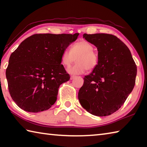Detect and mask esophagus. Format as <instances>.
Wrapping results in <instances>:
<instances>
[{
  "label": "esophagus",
  "instance_id": "esophagus-1",
  "mask_svg": "<svg viewBox=\"0 0 147 147\" xmlns=\"http://www.w3.org/2000/svg\"><path fill=\"white\" fill-rule=\"evenodd\" d=\"M74 78H76L75 76H71V80H73Z\"/></svg>",
  "mask_w": 147,
  "mask_h": 147
}]
</instances>
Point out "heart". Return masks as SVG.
<instances>
[{"mask_svg":"<svg viewBox=\"0 0 147 147\" xmlns=\"http://www.w3.org/2000/svg\"><path fill=\"white\" fill-rule=\"evenodd\" d=\"M76 59L77 63L69 68L68 72L72 74H80L86 70L93 71L97 67L99 55L94 50L93 45L86 40H81L73 44L71 50H65L61 57L62 63L67 67H70Z\"/></svg>","mask_w":147,"mask_h":147,"instance_id":"b5f03b06","label":"heart"}]
</instances>
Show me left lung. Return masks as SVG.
I'll list each match as a JSON object with an SVG mask.
<instances>
[{"instance_id": "obj_1", "label": "left lung", "mask_w": 147, "mask_h": 147, "mask_svg": "<svg viewBox=\"0 0 147 147\" xmlns=\"http://www.w3.org/2000/svg\"><path fill=\"white\" fill-rule=\"evenodd\" d=\"M83 38L97 47L99 61L84 78L78 100L92 115L108 116L123 105L133 90L137 66L128 47L115 36L84 34Z\"/></svg>"}]
</instances>
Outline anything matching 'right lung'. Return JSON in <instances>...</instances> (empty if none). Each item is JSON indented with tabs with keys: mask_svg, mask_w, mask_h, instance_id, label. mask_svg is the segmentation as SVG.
<instances>
[{
	"mask_svg": "<svg viewBox=\"0 0 147 147\" xmlns=\"http://www.w3.org/2000/svg\"><path fill=\"white\" fill-rule=\"evenodd\" d=\"M78 35L34 34L11 53L6 76L9 94L20 108L38 113L55 103L59 86L70 80L61 54Z\"/></svg>",
	"mask_w": 147,
	"mask_h": 147,
	"instance_id": "1",
	"label": "right lung"
}]
</instances>
